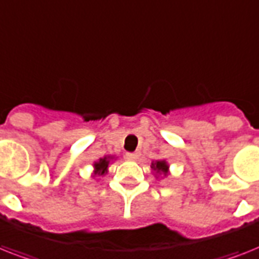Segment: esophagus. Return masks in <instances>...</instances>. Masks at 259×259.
<instances>
[{"mask_svg":"<svg viewBox=\"0 0 259 259\" xmlns=\"http://www.w3.org/2000/svg\"><path fill=\"white\" fill-rule=\"evenodd\" d=\"M126 157L129 158V160H137L138 154L137 153H127L126 154Z\"/></svg>","mask_w":259,"mask_h":259,"instance_id":"34e87169","label":"esophagus"}]
</instances>
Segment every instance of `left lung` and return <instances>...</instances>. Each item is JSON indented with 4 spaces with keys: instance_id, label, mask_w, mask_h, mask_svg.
<instances>
[{
    "instance_id": "8db88e82",
    "label": "left lung",
    "mask_w": 259,
    "mask_h": 259,
    "mask_svg": "<svg viewBox=\"0 0 259 259\" xmlns=\"http://www.w3.org/2000/svg\"><path fill=\"white\" fill-rule=\"evenodd\" d=\"M150 168L156 172V176H157V175H164V176H166V175H168V169H169V166H168L165 160H160V161L152 162Z\"/></svg>"
}]
</instances>
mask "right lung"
<instances>
[{"label":"right lung","instance_id":"obj_1","mask_svg":"<svg viewBox=\"0 0 259 259\" xmlns=\"http://www.w3.org/2000/svg\"><path fill=\"white\" fill-rule=\"evenodd\" d=\"M113 157L106 156L103 158H99V161L94 164V176H103L105 173H107V168H109V162Z\"/></svg>","mask_w":259,"mask_h":259}]
</instances>
